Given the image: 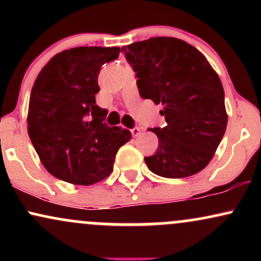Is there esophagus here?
<instances>
[{
	"mask_svg": "<svg viewBox=\"0 0 261 261\" xmlns=\"http://www.w3.org/2000/svg\"><path fill=\"white\" fill-rule=\"evenodd\" d=\"M131 134H133V136H134V137H137V136H139V135L141 134L140 127H134V128H131Z\"/></svg>",
	"mask_w": 261,
	"mask_h": 261,
	"instance_id": "34e87169",
	"label": "esophagus"
}]
</instances>
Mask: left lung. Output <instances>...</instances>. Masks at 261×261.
Instances as JSON below:
<instances>
[{"mask_svg": "<svg viewBox=\"0 0 261 261\" xmlns=\"http://www.w3.org/2000/svg\"><path fill=\"white\" fill-rule=\"evenodd\" d=\"M136 72L143 99L162 104L167 125L149 128L158 149L145 162L164 178L201 172L214 157L227 127L224 91L216 71L196 47L170 37L122 46Z\"/></svg>", "mask_w": 261, "mask_h": 261, "instance_id": "8db88e82", "label": "left lung"}]
</instances>
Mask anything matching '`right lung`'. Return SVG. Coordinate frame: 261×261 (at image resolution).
Masks as SVG:
<instances>
[{"label": "right lung", "mask_w": 261, "mask_h": 261, "mask_svg": "<svg viewBox=\"0 0 261 261\" xmlns=\"http://www.w3.org/2000/svg\"><path fill=\"white\" fill-rule=\"evenodd\" d=\"M120 47L79 46L64 50L39 72L29 99L28 134L50 174L74 185H92L113 172L118 149L131 133L104 122L95 104L101 65Z\"/></svg>", "instance_id": "right-lung-1"}]
</instances>
